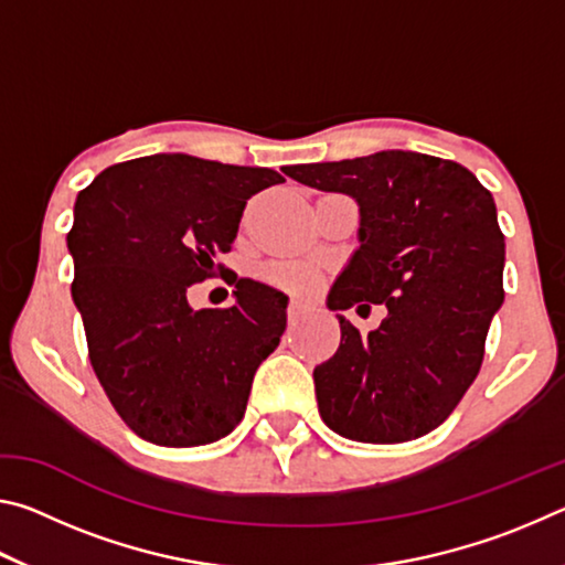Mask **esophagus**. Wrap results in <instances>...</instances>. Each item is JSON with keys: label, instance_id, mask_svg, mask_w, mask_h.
<instances>
[{"label": "esophagus", "instance_id": "34e87169", "mask_svg": "<svg viewBox=\"0 0 565 565\" xmlns=\"http://www.w3.org/2000/svg\"><path fill=\"white\" fill-rule=\"evenodd\" d=\"M303 311H306V306L301 303V301H291L289 303V311H286V313H289V323H296V321H299L301 317H303Z\"/></svg>", "mask_w": 565, "mask_h": 565}]
</instances>
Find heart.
Masks as SVG:
<instances>
[{
  "instance_id": "1",
  "label": "heart",
  "mask_w": 565,
  "mask_h": 565,
  "mask_svg": "<svg viewBox=\"0 0 565 565\" xmlns=\"http://www.w3.org/2000/svg\"><path fill=\"white\" fill-rule=\"evenodd\" d=\"M269 276H271L274 281H279V284H291V286H301V284L309 281V271H306V269H299V266H286V264H281V266H271V269H269Z\"/></svg>"
}]
</instances>
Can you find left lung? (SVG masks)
<instances>
[{
	"label": "left lung",
	"mask_w": 565,
	"mask_h": 565,
	"mask_svg": "<svg viewBox=\"0 0 565 565\" xmlns=\"http://www.w3.org/2000/svg\"><path fill=\"white\" fill-rule=\"evenodd\" d=\"M284 174L359 204V248L329 309H388L369 333L337 313L339 349L313 369L323 424L363 444L426 436L473 384L503 303L505 244L491 191L456 161L401 149Z\"/></svg>",
	"instance_id": "obj_1"
}]
</instances>
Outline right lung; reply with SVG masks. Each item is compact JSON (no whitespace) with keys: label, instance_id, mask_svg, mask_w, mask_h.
I'll list each match as a JSON object with an SVG mask.
<instances>
[{"label":"right lung","instance_id":"add662e5","mask_svg":"<svg viewBox=\"0 0 565 565\" xmlns=\"http://www.w3.org/2000/svg\"><path fill=\"white\" fill-rule=\"evenodd\" d=\"M286 181L266 167L154 154L104 169L74 204L72 299L111 406L157 446L218 441L244 418L259 363L279 347L289 299L234 279V306L194 311L232 252L246 199Z\"/></svg>","mask_w":565,"mask_h":565}]
</instances>
